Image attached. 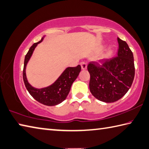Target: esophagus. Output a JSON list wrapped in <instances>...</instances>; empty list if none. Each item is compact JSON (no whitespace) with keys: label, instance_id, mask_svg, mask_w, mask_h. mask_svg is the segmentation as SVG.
<instances>
[{"label":"esophagus","instance_id":"esophagus-1","mask_svg":"<svg viewBox=\"0 0 149 149\" xmlns=\"http://www.w3.org/2000/svg\"><path fill=\"white\" fill-rule=\"evenodd\" d=\"M81 68L83 70H86V67H87V64L85 62H82V63H81Z\"/></svg>","mask_w":149,"mask_h":149}]
</instances>
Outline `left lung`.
<instances>
[{
  "instance_id": "1",
  "label": "left lung",
  "mask_w": 149,
  "mask_h": 149,
  "mask_svg": "<svg viewBox=\"0 0 149 149\" xmlns=\"http://www.w3.org/2000/svg\"><path fill=\"white\" fill-rule=\"evenodd\" d=\"M117 56L100 61L91 62L87 69L91 78L89 88L99 100L114 102L125 95L131 87L135 75L134 56L125 41L117 38Z\"/></svg>"
}]
</instances>
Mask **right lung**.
Masks as SVG:
<instances>
[{"label":"right lung","instance_id":"1","mask_svg":"<svg viewBox=\"0 0 149 149\" xmlns=\"http://www.w3.org/2000/svg\"><path fill=\"white\" fill-rule=\"evenodd\" d=\"M42 40L34 44L30 47L28 53H26L24 61V67L23 72V77L25 85L29 91V94L33 98L41 104L53 106L61 104L66 98L68 94H69L72 83L77 79L79 72L81 70V67L78 65L76 67H68L64 70L58 79L52 85L47 87L43 88H35L28 83L26 77L25 69L26 66L29 61L30 58L32 55V53L35 47L39 43L43 40Z\"/></svg>","mask_w":149,"mask_h":149}]
</instances>
